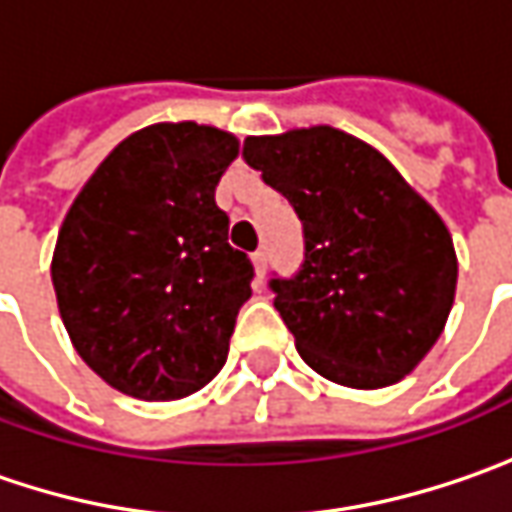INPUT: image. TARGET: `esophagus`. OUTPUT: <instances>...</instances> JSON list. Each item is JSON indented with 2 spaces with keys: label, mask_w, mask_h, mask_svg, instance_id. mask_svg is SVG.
<instances>
[{
  "label": "esophagus",
  "mask_w": 512,
  "mask_h": 512,
  "mask_svg": "<svg viewBox=\"0 0 512 512\" xmlns=\"http://www.w3.org/2000/svg\"><path fill=\"white\" fill-rule=\"evenodd\" d=\"M252 263H255L257 281H263V275H266V266H269V255H266V249H257L255 255H252Z\"/></svg>",
  "instance_id": "34e87169"
}]
</instances>
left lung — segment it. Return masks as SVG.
I'll list each match as a JSON object with an SVG mask.
<instances>
[{"mask_svg": "<svg viewBox=\"0 0 512 512\" xmlns=\"http://www.w3.org/2000/svg\"><path fill=\"white\" fill-rule=\"evenodd\" d=\"M243 159L289 199L304 263L272 278L301 359L347 388H385L432 350L458 257L437 211L371 144L333 127L249 136Z\"/></svg>", "mask_w": 512, "mask_h": 512, "instance_id": "1", "label": "left lung"}]
</instances>
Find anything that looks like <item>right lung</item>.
I'll return each instance as SVG.
<instances>
[{"mask_svg":"<svg viewBox=\"0 0 512 512\" xmlns=\"http://www.w3.org/2000/svg\"><path fill=\"white\" fill-rule=\"evenodd\" d=\"M237 150L217 127L150 124L98 165L60 226V318L80 359L127 397L179 400L226 365L255 278L214 199Z\"/></svg>","mask_w":512,"mask_h":512,"instance_id":"obj_1","label":"right lung"}]
</instances>
